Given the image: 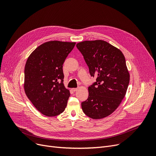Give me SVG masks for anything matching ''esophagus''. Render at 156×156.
<instances>
[{
    "label": "esophagus",
    "instance_id": "34e87169",
    "mask_svg": "<svg viewBox=\"0 0 156 156\" xmlns=\"http://www.w3.org/2000/svg\"><path fill=\"white\" fill-rule=\"evenodd\" d=\"M78 90V88H72V90L73 91V92H75V91H76Z\"/></svg>",
    "mask_w": 156,
    "mask_h": 156
}]
</instances>
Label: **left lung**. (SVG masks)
<instances>
[{"mask_svg": "<svg viewBox=\"0 0 156 156\" xmlns=\"http://www.w3.org/2000/svg\"><path fill=\"white\" fill-rule=\"evenodd\" d=\"M91 76L96 81L88 87V99L81 108L90 118L102 119L115 111L125 96L129 75L125 56L119 49L97 40L78 43Z\"/></svg>", "mask_w": 156, "mask_h": 156, "instance_id": "left-lung-1", "label": "left lung"}]
</instances>
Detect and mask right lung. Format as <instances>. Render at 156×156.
<instances>
[{
  "label": "right lung",
  "mask_w": 156,
  "mask_h": 156,
  "mask_svg": "<svg viewBox=\"0 0 156 156\" xmlns=\"http://www.w3.org/2000/svg\"><path fill=\"white\" fill-rule=\"evenodd\" d=\"M75 42L51 41L33 52L24 68V88L35 108L47 116L62 113L70 96L64 86L63 63Z\"/></svg>",
  "instance_id": "1"
}]
</instances>
